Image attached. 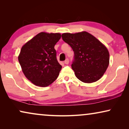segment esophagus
<instances>
[{"label": "esophagus", "mask_w": 129, "mask_h": 129, "mask_svg": "<svg viewBox=\"0 0 129 129\" xmlns=\"http://www.w3.org/2000/svg\"><path fill=\"white\" fill-rule=\"evenodd\" d=\"M69 60L68 59H66V60H65L64 61V63L66 64H69Z\"/></svg>", "instance_id": "1"}]
</instances>
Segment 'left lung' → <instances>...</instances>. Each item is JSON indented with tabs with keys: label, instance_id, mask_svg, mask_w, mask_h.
Masks as SVG:
<instances>
[{
	"label": "left lung",
	"instance_id": "1",
	"mask_svg": "<svg viewBox=\"0 0 129 129\" xmlns=\"http://www.w3.org/2000/svg\"><path fill=\"white\" fill-rule=\"evenodd\" d=\"M61 38L75 53L72 68L77 78L87 83L99 80L109 64L110 56L107 47L85 31L63 33Z\"/></svg>",
	"mask_w": 129,
	"mask_h": 129
}]
</instances>
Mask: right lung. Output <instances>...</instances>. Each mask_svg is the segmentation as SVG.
<instances>
[{
    "label": "right lung",
    "mask_w": 129,
    "mask_h": 129,
    "mask_svg": "<svg viewBox=\"0 0 129 129\" xmlns=\"http://www.w3.org/2000/svg\"><path fill=\"white\" fill-rule=\"evenodd\" d=\"M59 33L40 32L22 47L18 60L23 73L35 85L47 87L56 80L61 66L54 47Z\"/></svg>",
    "instance_id": "obj_1"
}]
</instances>
